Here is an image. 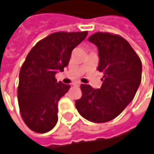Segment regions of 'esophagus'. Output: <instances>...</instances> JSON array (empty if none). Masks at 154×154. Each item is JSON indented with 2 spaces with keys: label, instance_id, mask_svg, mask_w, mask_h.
<instances>
[{
  "label": "esophagus",
  "instance_id": "obj_1",
  "mask_svg": "<svg viewBox=\"0 0 154 154\" xmlns=\"http://www.w3.org/2000/svg\"><path fill=\"white\" fill-rule=\"evenodd\" d=\"M73 85H77V86H79V85H81V83H80V82H78V81H77V82L73 83Z\"/></svg>",
  "mask_w": 154,
  "mask_h": 154
}]
</instances>
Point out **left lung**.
<instances>
[{"mask_svg":"<svg viewBox=\"0 0 154 154\" xmlns=\"http://www.w3.org/2000/svg\"><path fill=\"white\" fill-rule=\"evenodd\" d=\"M88 41L98 48L99 65L103 72L101 88L81 85L82 97L76 108L85 119L103 123L119 116L134 99L142 78V62L138 55L123 37L97 32Z\"/></svg>","mask_w":154,"mask_h":154,"instance_id":"1","label":"left lung"}]
</instances>
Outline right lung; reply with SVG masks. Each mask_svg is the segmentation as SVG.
<instances>
[{"label":"right lung","instance_id":"right-lung-1","mask_svg":"<svg viewBox=\"0 0 154 154\" xmlns=\"http://www.w3.org/2000/svg\"><path fill=\"white\" fill-rule=\"evenodd\" d=\"M87 32H57L39 41L19 71L17 101L26 125L36 133L51 130L58 121V102L70 85L57 82L56 73L69 65L73 49Z\"/></svg>","mask_w":154,"mask_h":154}]
</instances>
